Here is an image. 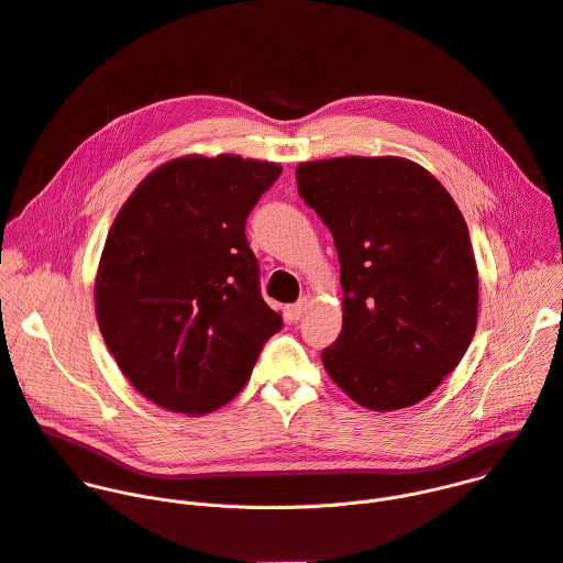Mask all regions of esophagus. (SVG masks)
<instances>
[{
	"label": "esophagus",
	"mask_w": 563,
	"mask_h": 563,
	"mask_svg": "<svg viewBox=\"0 0 563 563\" xmlns=\"http://www.w3.org/2000/svg\"><path fill=\"white\" fill-rule=\"evenodd\" d=\"M305 309H307V298H300L298 302H294L291 307H287V316H289L291 323H296V320H300V318H302Z\"/></svg>",
	"instance_id": "1"
}]
</instances>
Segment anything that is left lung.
<instances>
[{"mask_svg":"<svg viewBox=\"0 0 563 563\" xmlns=\"http://www.w3.org/2000/svg\"><path fill=\"white\" fill-rule=\"evenodd\" d=\"M298 194L332 231L343 330L320 358L374 412L410 408L461 363L478 311L467 224L443 185L406 157L296 167Z\"/></svg>","mask_w":563,"mask_h":563,"instance_id":"8db88e82","label":"left lung"}]
</instances>
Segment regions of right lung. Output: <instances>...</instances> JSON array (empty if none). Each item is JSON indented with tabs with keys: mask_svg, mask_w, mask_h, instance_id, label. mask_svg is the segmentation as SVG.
I'll return each instance as SVG.
<instances>
[{
	"mask_svg": "<svg viewBox=\"0 0 563 563\" xmlns=\"http://www.w3.org/2000/svg\"><path fill=\"white\" fill-rule=\"evenodd\" d=\"M280 165L185 155L122 205L96 276L98 325L155 406L207 415L245 387L283 318L261 296L245 222Z\"/></svg>",
	"mask_w": 563,
	"mask_h": 563,
	"instance_id": "right-lung-1",
	"label": "right lung"
}]
</instances>
